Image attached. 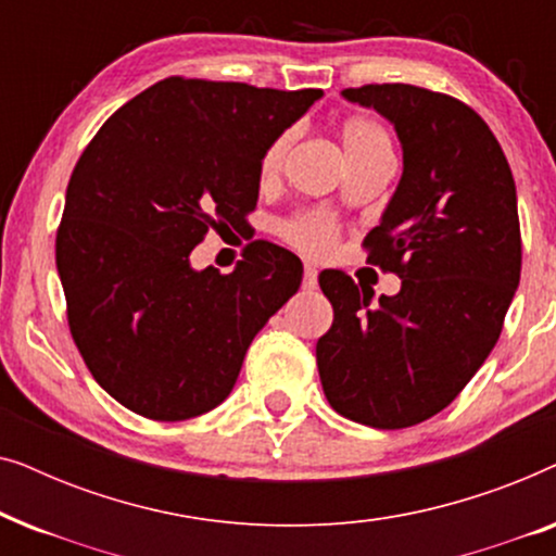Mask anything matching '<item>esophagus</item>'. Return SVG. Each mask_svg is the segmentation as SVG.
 Listing matches in <instances>:
<instances>
[{
  "label": "esophagus",
  "instance_id": "esophagus-1",
  "mask_svg": "<svg viewBox=\"0 0 556 556\" xmlns=\"http://www.w3.org/2000/svg\"><path fill=\"white\" fill-rule=\"evenodd\" d=\"M316 286H318V270L311 263H306L303 265V288H316Z\"/></svg>",
  "mask_w": 556,
  "mask_h": 556
}]
</instances>
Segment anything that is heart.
I'll use <instances>...</instances> for the list:
<instances>
[{
  "label": "heart",
  "mask_w": 556,
  "mask_h": 556,
  "mask_svg": "<svg viewBox=\"0 0 556 556\" xmlns=\"http://www.w3.org/2000/svg\"><path fill=\"white\" fill-rule=\"evenodd\" d=\"M291 143L293 131H286L265 149V154L261 159L263 181L278 179ZM341 147H344L349 162H352V159H364L375 154H392L390 136H387L384 128L371 118H349L346 124L341 126ZM286 238L291 240L295 248H301L303 253L326 255L333 248V242H337V225H333V219L324 215H303L286 227Z\"/></svg>",
  "instance_id": "obj_1"
}]
</instances>
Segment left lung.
Listing matches in <instances>:
<instances>
[{
    "label": "left lung",
    "instance_id": "1",
    "mask_svg": "<svg viewBox=\"0 0 556 556\" xmlns=\"http://www.w3.org/2000/svg\"><path fill=\"white\" fill-rule=\"evenodd\" d=\"M397 131L402 177L364 238L402 278L379 295L324 270L333 306L316 364L329 405L379 430L417 425L458 397L496 346L521 278L516 185L485 121L451 96L382 83L341 90Z\"/></svg>",
    "mask_w": 556,
    "mask_h": 556
}]
</instances>
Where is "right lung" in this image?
Returning <instances> with one entry per match:
<instances>
[{"instance_id": "right-lung-1", "label": "right lung", "mask_w": 556, "mask_h": 556, "mask_svg": "<svg viewBox=\"0 0 556 556\" xmlns=\"http://www.w3.org/2000/svg\"><path fill=\"white\" fill-rule=\"evenodd\" d=\"M324 90L159 80L113 113L67 181L55 263L75 346L96 382L149 420L210 413L255 333L299 291L291 250L250 242L223 276L189 253L245 225L265 149Z\"/></svg>"}]
</instances>
